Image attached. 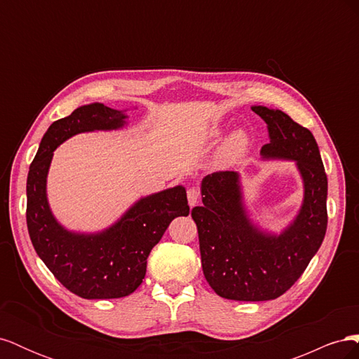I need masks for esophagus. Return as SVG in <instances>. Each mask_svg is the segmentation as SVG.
I'll return each mask as SVG.
<instances>
[{
	"label": "esophagus",
	"instance_id": "1",
	"mask_svg": "<svg viewBox=\"0 0 359 359\" xmlns=\"http://www.w3.org/2000/svg\"><path fill=\"white\" fill-rule=\"evenodd\" d=\"M187 199H189V205H190V206L198 205V203H199V199H201V191H199L198 189H194V187L189 189V190H187Z\"/></svg>",
	"mask_w": 359,
	"mask_h": 359
}]
</instances>
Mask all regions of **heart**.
I'll return each mask as SVG.
<instances>
[{
  "label": "heart",
  "mask_w": 359,
  "mask_h": 359,
  "mask_svg": "<svg viewBox=\"0 0 359 359\" xmlns=\"http://www.w3.org/2000/svg\"><path fill=\"white\" fill-rule=\"evenodd\" d=\"M222 135V128L220 127H212L208 132L210 139H217ZM250 139L248 135L244 132V130H235L224 140V144L220 151V161L222 163H232L243 157L245 154V151L248 148Z\"/></svg>",
  "instance_id": "b5f03b06"
}]
</instances>
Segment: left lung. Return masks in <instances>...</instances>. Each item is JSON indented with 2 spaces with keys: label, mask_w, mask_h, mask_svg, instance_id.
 <instances>
[{
  "label": "left lung",
  "mask_w": 359,
  "mask_h": 359,
  "mask_svg": "<svg viewBox=\"0 0 359 359\" xmlns=\"http://www.w3.org/2000/svg\"><path fill=\"white\" fill-rule=\"evenodd\" d=\"M252 111L268 127L262 158L295 161L304 184L298 214L280 233L260 229L247 214L240 173L224 170L202 180L203 205L194 206L191 217L203 276L217 295L269 301L290 289L318 253L328 224V180L310 130L278 109L252 106Z\"/></svg>",
  "instance_id": "1"
}]
</instances>
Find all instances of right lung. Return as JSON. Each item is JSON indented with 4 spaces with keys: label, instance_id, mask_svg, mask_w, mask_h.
Instances as JSON below:
<instances>
[{
    "label": "right lung",
    "instance_id": "obj_1",
    "mask_svg": "<svg viewBox=\"0 0 359 359\" xmlns=\"http://www.w3.org/2000/svg\"><path fill=\"white\" fill-rule=\"evenodd\" d=\"M127 118L124 111L103 103L78 107L50 124L28 172L27 226L31 243L60 283L85 299L123 298L133 293L145 278L151 250L170 222L190 212L186 189L175 186L140 198L100 232L69 231L55 219L46 193L53 151L74 135L123 128Z\"/></svg>",
    "mask_w": 359,
    "mask_h": 359
}]
</instances>
